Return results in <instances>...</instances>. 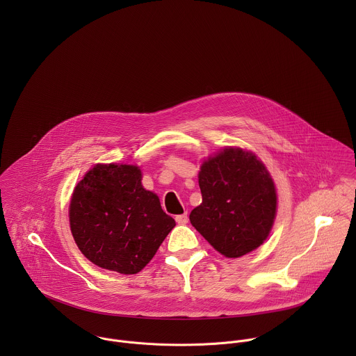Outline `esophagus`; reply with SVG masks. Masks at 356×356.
<instances>
[{
  "instance_id": "1",
  "label": "esophagus",
  "mask_w": 356,
  "mask_h": 356,
  "mask_svg": "<svg viewBox=\"0 0 356 356\" xmlns=\"http://www.w3.org/2000/svg\"><path fill=\"white\" fill-rule=\"evenodd\" d=\"M175 220H177V223H178V225H186V223H188V220H189V216H188V213L185 212V213L177 215V216H175Z\"/></svg>"
}]
</instances>
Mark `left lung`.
Here are the masks:
<instances>
[{"instance_id":"8db88e82","label":"left lung","mask_w":356,"mask_h":356,"mask_svg":"<svg viewBox=\"0 0 356 356\" xmlns=\"http://www.w3.org/2000/svg\"><path fill=\"white\" fill-rule=\"evenodd\" d=\"M203 202L191 223L226 257H240L267 238L277 212L274 182L254 153L225 148L202 164Z\"/></svg>"}]
</instances>
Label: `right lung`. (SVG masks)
<instances>
[{
	"instance_id": "add662e5",
	"label": "right lung",
	"mask_w": 356,
	"mask_h": 356,
	"mask_svg": "<svg viewBox=\"0 0 356 356\" xmlns=\"http://www.w3.org/2000/svg\"><path fill=\"white\" fill-rule=\"evenodd\" d=\"M141 178L137 165L97 164L74 189L71 233L81 252L99 267L137 274L175 226Z\"/></svg>"
}]
</instances>
